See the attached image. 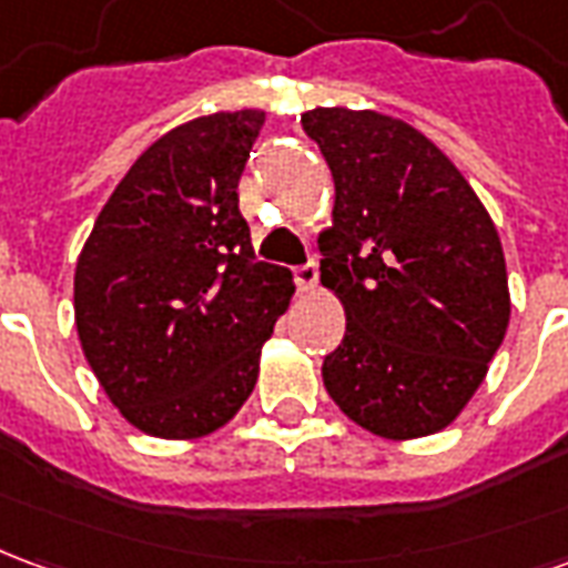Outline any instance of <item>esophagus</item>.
<instances>
[{
	"mask_svg": "<svg viewBox=\"0 0 568 568\" xmlns=\"http://www.w3.org/2000/svg\"><path fill=\"white\" fill-rule=\"evenodd\" d=\"M295 283L301 292H313V288L320 285V267H316V261H310V264H304V267H297Z\"/></svg>",
	"mask_w": 568,
	"mask_h": 568,
	"instance_id": "34e87169",
	"label": "esophagus"
}]
</instances>
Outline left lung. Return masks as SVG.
I'll return each instance as SVG.
<instances>
[{"mask_svg":"<svg viewBox=\"0 0 568 568\" xmlns=\"http://www.w3.org/2000/svg\"><path fill=\"white\" fill-rule=\"evenodd\" d=\"M334 179L320 280L344 304L322 381L356 426L386 440L447 428L505 341L511 292L496 224L417 128L371 109L301 115Z\"/></svg>","mask_w":568,"mask_h":568,"instance_id":"obj_1","label":"left lung"}]
</instances>
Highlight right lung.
<instances>
[{
	"label": "right lung",
	"instance_id": "obj_1",
	"mask_svg": "<svg viewBox=\"0 0 568 568\" xmlns=\"http://www.w3.org/2000/svg\"><path fill=\"white\" fill-rule=\"evenodd\" d=\"M261 109L179 124L142 151L75 264L81 353L130 426L194 440L236 417L295 295L255 261L236 185Z\"/></svg>",
	"mask_w": 568,
	"mask_h": 568
}]
</instances>
